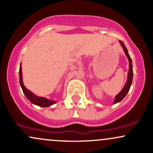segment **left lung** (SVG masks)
<instances>
[{
  "instance_id": "8db88e82",
  "label": "left lung",
  "mask_w": 153,
  "mask_h": 153,
  "mask_svg": "<svg viewBox=\"0 0 153 153\" xmlns=\"http://www.w3.org/2000/svg\"><path fill=\"white\" fill-rule=\"evenodd\" d=\"M119 43L121 44L122 47H123V50H124V52H125L126 56L127 57L128 60H129V72H128L127 74V82H126L125 85L123 87L122 91L119 93L117 96H115L114 101L113 104H115V103H117L120 101H122L123 99L127 96V94L129 92V88H130L131 83H132V78H133V67H132V62H131V59L129 56V52L127 50V47H125L124 44L122 42V41H119Z\"/></svg>"
}]
</instances>
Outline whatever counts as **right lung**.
Segmentation results:
<instances>
[{
    "mask_svg": "<svg viewBox=\"0 0 153 153\" xmlns=\"http://www.w3.org/2000/svg\"><path fill=\"white\" fill-rule=\"evenodd\" d=\"M19 80H20V85L22 87L24 94L25 95L26 99L29 100L31 103H33V104L41 107H48L57 103V101L55 100H50L45 97L36 96L31 91L26 88L25 85H24V82H23L22 63L20 64V68H19Z\"/></svg>",
    "mask_w": 153,
    "mask_h": 153,
    "instance_id": "obj_1",
    "label": "right lung"
}]
</instances>
